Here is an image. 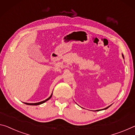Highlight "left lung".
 I'll return each mask as SVG.
<instances>
[{"label": "left lung", "instance_id": "1", "mask_svg": "<svg viewBox=\"0 0 135 135\" xmlns=\"http://www.w3.org/2000/svg\"><path fill=\"white\" fill-rule=\"evenodd\" d=\"M122 56H123V58H124V56H123V54H122ZM110 106H111V105H110ZM110 106H109V107H107V108H104V109H102V110H105V109H108V108H109V107H110ZM97 111H98V110H97Z\"/></svg>", "mask_w": 135, "mask_h": 135}]
</instances>
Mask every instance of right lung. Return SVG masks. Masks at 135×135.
<instances>
[{
	"label": "right lung",
	"mask_w": 135,
	"mask_h": 135,
	"mask_svg": "<svg viewBox=\"0 0 135 135\" xmlns=\"http://www.w3.org/2000/svg\"><path fill=\"white\" fill-rule=\"evenodd\" d=\"M52 93H51V96L49 97V98H47V99H45V100H43L42 102H37V103H24L26 105H41V104H42V103H45V102H47V100H50V99H51V98L52 97Z\"/></svg>",
	"instance_id": "obj_1"
}]
</instances>
